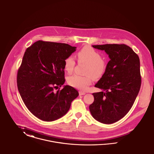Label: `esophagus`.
Here are the masks:
<instances>
[{
	"label": "esophagus",
	"mask_w": 154,
	"mask_h": 154,
	"mask_svg": "<svg viewBox=\"0 0 154 154\" xmlns=\"http://www.w3.org/2000/svg\"><path fill=\"white\" fill-rule=\"evenodd\" d=\"M85 94V92H83V91H79V95H83Z\"/></svg>",
	"instance_id": "obj_1"
}]
</instances>
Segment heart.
Returning a JSON list of instances; mask_svg holds the SVG:
<instances>
[{
	"instance_id": "heart-1",
	"label": "heart",
	"mask_w": 154,
	"mask_h": 154,
	"mask_svg": "<svg viewBox=\"0 0 154 154\" xmlns=\"http://www.w3.org/2000/svg\"><path fill=\"white\" fill-rule=\"evenodd\" d=\"M77 56L80 63L87 64L84 72L87 75H72L68 77L67 83L74 88L85 91L91 84V76L94 79H98L104 75L106 70V63L102 60L101 54L90 46H85L82 48L77 53ZM75 64V60L72 56L67 57L64 62L65 70L70 74L74 70Z\"/></svg>"
}]
</instances>
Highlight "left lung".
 <instances>
[{
  "label": "left lung",
  "instance_id": "left-lung-1",
  "mask_svg": "<svg viewBox=\"0 0 154 154\" xmlns=\"http://www.w3.org/2000/svg\"><path fill=\"white\" fill-rule=\"evenodd\" d=\"M92 46L104 50L110 60L105 73L95 85L102 91L93 94L94 101L89 109L97 121L112 124L128 112L138 94L141 84L140 59L124 44Z\"/></svg>",
  "mask_w": 154,
  "mask_h": 154
}]
</instances>
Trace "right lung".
<instances>
[{"label":"right lung","instance_id":"add662e5","mask_svg":"<svg viewBox=\"0 0 154 154\" xmlns=\"http://www.w3.org/2000/svg\"><path fill=\"white\" fill-rule=\"evenodd\" d=\"M66 43L38 40L27 48L17 72L19 92L28 109L38 119L53 121L64 116L79 92L64 85V62L76 50Z\"/></svg>","mask_w":154,"mask_h":154}]
</instances>
